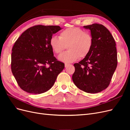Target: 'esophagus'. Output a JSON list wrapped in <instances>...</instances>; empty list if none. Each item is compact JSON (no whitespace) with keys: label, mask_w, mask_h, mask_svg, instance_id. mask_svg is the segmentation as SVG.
<instances>
[{"label":"esophagus","mask_w":130,"mask_h":130,"mask_svg":"<svg viewBox=\"0 0 130 130\" xmlns=\"http://www.w3.org/2000/svg\"><path fill=\"white\" fill-rule=\"evenodd\" d=\"M70 64H68V63H65V64H64V66H65V67H67L68 66H69Z\"/></svg>","instance_id":"1"}]
</instances>
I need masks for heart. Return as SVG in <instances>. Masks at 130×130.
I'll return each mask as SVG.
<instances>
[{
	"label": "heart",
	"instance_id": "b5f03b06",
	"mask_svg": "<svg viewBox=\"0 0 130 130\" xmlns=\"http://www.w3.org/2000/svg\"><path fill=\"white\" fill-rule=\"evenodd\" d=\"M93 43L91 35L77 27L63 30L59 38L53 36L49 41L51 48L56 54H61L67 46L68 50L58 56L59 60L66 63H71L87 56L92 48Z\"/></svg>",
	"mask_w": 130,
	"mask_h": 130
}]
</instances>
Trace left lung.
I'll list each match as a JSON object with an SVG mask.
<instances>
[{"label":"left lung","mask_w":130,"mask_h":130,"mask_svg":"<svg viewBox=\"0 0 130 130\" xmlns=\"http://www.w3.org/2000/svg\"><path fill=\"white\" fill-rule=\"evenodd\" d=\"M84 27L90 31L93 46L87 56L74 64L72 79L80 89L96 93L108 87L116 69V44L111 34L103 25L94 23Z\"/></svg>","instance_id":"left-lung-1"}]
</instances>
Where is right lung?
Instances as JSON below:
<instances>
[{
	"label": "right lung",
	"mask_w": 130,
	"mask_h": 130,
	"mask_svg": "<svg viewBox=\"0 0 130 130\" xmlns=\"http://www.w3.org/2000/svg\"><path fill=\"white\" fill-rule=\"evenodd\" d=\"M59 26L35 25L27 29L15 41L12 49L11 71L24 91L41 94L53 87L64 64L57 61L49 44Z\"/></svg>",
	"instance_id": "add662e5"
}]
</instances>
